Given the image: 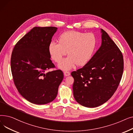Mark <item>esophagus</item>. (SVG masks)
Returning a JSON list of instances; mask_svg holds the SVG:
<instances>
[{"instance_id":"34e87169","label":"esophagus","mask_w":133,"mask_h":133,"mask_svg":"<svg viewBox=\"0 0 133 133\" xmlns=\"http://www.w3.org/2000/svg\"><path fill=\"white\" fill-rule=\"evenodd\" d=\"M70 74H71V73H70V72H68V71H65V72H64V75H65V76H66L70 75Z\"/></svg>"}]
</instances>
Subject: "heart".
I'll use <instances>...</instances> for the list:
<instances>
[{
	"mask_svg": "<svg viewBox=\"0 0 133 133\" xmlns=\"http://www.w3.org/2000/svg\"><path fill=\"white\" fill-rule=\"evenodd\" d=\"M58 43L52 41L48 50L51 58L59 63L66 52L69 55L59 65L62 70L67 71L78 66L85 65L91 59L96 45V38L93 33L76 31L62 33L58 38Z\"/></svg>",
	"mask_w": 133,
	"mask_h": 133,
	"instance_id": "1",
	"label": "heart"
}]
</instances>
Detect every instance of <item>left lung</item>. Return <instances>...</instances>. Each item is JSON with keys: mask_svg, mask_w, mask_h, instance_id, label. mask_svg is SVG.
I'll list each match as a JSON object with an SVG mask.
<instances>
[{"mask_svg": "<svg viewBox=\"0 0 133 133\" xmlns=\"http://www.w3.org/2000/svg\"><path fill=\"white\" fill-rule=\"evenodd\" d=\"M101 45L84 66L71 73L76 101L89 108L99 106L113 96L123 71V55L114 42L101 29Z\"/></svg>", "mask_w": 133, "mask_h": 133, "instance_id": "8db88e82", "label": "left lung"}]
</instances>
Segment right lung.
<instances>
[{"label": "right lung", "instance_id": "add662e5", "mask_svg": "<svg viewBox=\"0 0 133 133\" xmlns=\"http://www.w3.org/2000/svg\"><path fill=\"white\" fill-rule=\"evenodd\" d=\"M57 28L34 27L16 44L11 59L15 85L25 99L36 104L53 101L64 78L60 70L47 72L54 68L48 47Z\"/></svg>", "mask_w": 133, "mask_h": 133}]
</instances>
